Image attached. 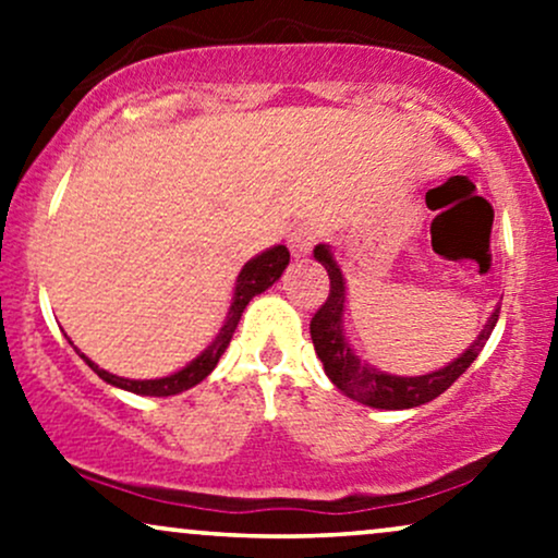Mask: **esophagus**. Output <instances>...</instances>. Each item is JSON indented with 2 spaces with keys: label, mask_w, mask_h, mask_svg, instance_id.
Segmentation results:
<instances>
[{
  "label": "esophagus",
  "mask_w": 558,
  "mask_h": 558,
  "mask_svg": "<svg viewBox=\"0 0 558 558\" xmlns=\"http://www.w3.org/2000/svg\"><path fill=\"white\" fill-rule=\"evenodd\" d=\"M319 239V230L315 226H299L288 235V246H291L293 257H306V254L315 248V243Z\"/></svg>",
  "instance_id": "esophagus-1"
}]
</instances>
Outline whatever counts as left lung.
<instances>
[{
  "label": "left lung",
  "instance_id": "left-lung-1",
  "mask_svg": "<svg viewBox=\"0 0 558 558\" xmlns=\"http://www.w3.org/2000/svg\"><path fill=\"white\" fill-rule=\"evenodd\" d=\"M315 259L323 262L325 270H328L330 293L310 323L312 343H315L319 362H323L325 373H328L332 386L343 390L349 399L364 403V407L412 409V407H420V403L438 399V396L444 393L446 388H451L453 380L462 377L466 373V367L477 360V354L483 351L485 341H488L493 328H496L498 323V310H496L488 323H485V328L477 336V341L472 343L459 360H453L444 369H435V373L420 375V377H399V375L380 373V369H375L373 364H364L360 356L351 351V345L345 343V336H343L345 283H343L341 270H338L336 259H332L330 248L319 243L315 248Z\"/></svg>",
  "mask_w": 558,
  "mask_h": 558
}]
</instances>
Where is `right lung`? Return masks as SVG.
Returning a JSON list of instances; mask_svg holds the SVG:
<instances>
[{"label": "right lung", "mask_w": 558, "mask_h": 558, "mask_svg": "<svg viewBox=\"0 0 558 558\" xmlns=\"http://www.w3.org/2000/svg\"><path fill=\"white\" fill-rule=\"evenodd\" d=\"M288 259H291V254H288L286 246H272V248H267V252H262L259 257H254L252 262H246V265H243L239 280H235V296H233V304H230L226 325H222L220 332H217L215 341L209 343L207 349H204L202 354H198L196 360L189 364V367H183L181 373L159 377V380H128V377H118V375L107 373V369L96 367L88 356H83V354L81 356L86 360L88 367H92L94 373L101 377V380L110 383V386L131 390V393H141V396L183 393V390L194 388L196 383H202L204 377H207L217 367V362H220V356L226 354V349L230 345V338H233L235 328H239V319L243 315V310H246V304L257 296V293L267 291V288H270L275 280L280 278V275H283Z\"/></svg>", "instance_id": "1"}]
</instances>
